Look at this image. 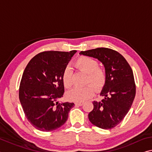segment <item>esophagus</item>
Listing matches in <instances>:
<instances>
[{"label":"esophagus","instance_id":"obj_1","mask_svg":"<svg viewBox=\"0 0 152 152\" xmlns=\"http://www.w3.org/2000/svg\"><path fill=\"white\" fill-rule=\"evenodd\" d=\"M83 102H75V105H78V106H81L83 105Z\"/></svg>","mask_w":152,"mask_h":152}]
</instances>
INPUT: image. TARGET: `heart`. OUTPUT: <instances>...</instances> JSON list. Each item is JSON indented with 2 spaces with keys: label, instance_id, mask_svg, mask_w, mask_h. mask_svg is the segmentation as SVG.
<instances>
[{
  "label": "heart",
  "instance_id": "heart-1",
  "mask_svg": "<svg viewBox=\"0 0 152 152\" xmlns=\"http://www.w3.org/2000/svg\"><path fill=\"white\" fill-rule=\"evenodd\" d=\"M74 66L88 74L86 83H93L97 88H101L104 85L106 76L104 70L99 67L97 60L90 57H80L74 62ZM62 81L64 86L67 88H70L73 85V76L69 67L65 68L62 75ZM95 92V88L93 85L76 86L67 93V97L71 101L81 102L92 97Z\"/></svg>",
  "mask_w": 152,
  "mask_h": 152
}]
</instances>
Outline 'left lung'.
I'll use <instances>...</instances> for the list:
<instances>
[{
    "label": "left lung",
    "mask_w": 152,
    "mask_h": 152,
    "mask_svg": "<svg viewBox=\"0 0 152 152\" xmlns=\"http://www.w3.org/2000/svg\"><path fill=\"white\" fill-rule=\"evenodd\" d=\"M79 54L102 62L106 76L100 93L104 99L102 102H93V110L88 114V119L99 128H114L129 112L135 97L136 87L131 67L121 54L107 48H97Z\"/></svg>",
    "instance_id": "8db88e82"
}]
</instances>
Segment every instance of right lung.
Returning a JSON list of instances; mask_svg holds the SVG:
<instances>
[{"label": "right lung", "instance_id": "1", "mask_svg": "<svg viewBox=\"0 0 152 152\" xmlns=\"http://www.w3.org/2000/svg\"><path fill=\"white\" fill-rule=\"evenodd\" d=\"M76 50L45 51L30 60L20 83L19 97L26 117L38 130L48 132L64 125L74 103H59L63 97L62 75Z\"/></svg>", "mask_w": 152, "mask_h": 152}]
</instances>
